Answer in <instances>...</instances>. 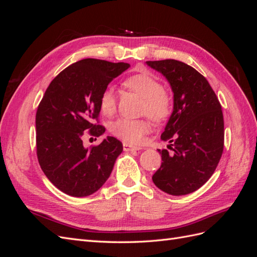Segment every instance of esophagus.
<instances>
[{
	"instance_id": "esophagus-1",
	"label": "esophagus",
	"mask_w": 257,
	"mask_h": 257,
	"mask_svg": "<svg viewBox=\"0 0 257 257\" xmlns=\"http://www.w3.org/2000/svg\"><path fill=\"white\" fill-rule=\"evenodd\" d=\"M141 147H136V146H132L128 144H123V150L124 151H138L141 150Z\"/></svg>"
}]
</instances>
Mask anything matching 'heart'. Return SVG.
<instances>
[{"mask_svg":"<svg viewBox=\"0 0 257 257\" xmlns=\"http://www.w3.org/2000/svg\"><path fill=\"white\" fill-rule=\"evenodd\" d=\"M124 87L133 91L144 98L143 112L147 113L155 122H163L173 112V98L163 89L162 82L149 72H141L132 75L124 80ZM99 107L102 112L110 115L116 107V97L111 85L106 87L99 96ZM150 131V123L146 119L131 120L118 119L110 125V133L127 144L142 143L144 136Z\"/></svg>","mask_w":257,"mask_h":257,"instance_id":"obj_1","label":"heart"}]
</instances>
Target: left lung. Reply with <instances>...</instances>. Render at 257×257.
<instances>
[{
	"label": "left lung",
	"instance_id": "1",
	"mask_svg": "<svg viewBox=\"0 0 257 257\" xmlns=\"http://www.w3.org/2000/svg\"><path fill=\"white\" fill-rule=\"evenodd\" d=\"M164 75L174 92V111L161 136V167L154 184L170 195H186L212 176L224 149V119L219 98L205 77L183 62L147 61Z\"/></svg>",
	"mask_w": 257,
	"mask_h": 257
}]
</instances>
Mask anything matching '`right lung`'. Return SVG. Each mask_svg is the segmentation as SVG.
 <instances>
[{"mask_svg":"<svg viewBox=\"0 0 257 257\" xmlns=\"http://www.w3.org/2000/svg\"><path fill=\"white\" fill-rule=\"evenodd\" d=\"M128 67L123 62L80 60L50 82L38 105V163L49 181L67 195L95 193L109 178L123 150L122 143L111 136L90 148L83 147L82 138L104 134L105 127L98 124L100 93Z\"/></svg>","mask_w":257,"mask_h":257,"instance_id":"add662e5","label":"right lung"}]
</instances>
